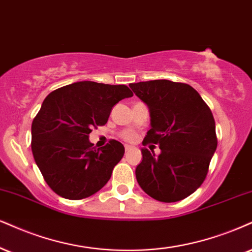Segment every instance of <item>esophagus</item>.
Instances as JSON below:
<instances>
[{
  "label": "esophagus",
  "mask_w": 252,
  "mask_h": 252,
  "mask_svg": "<svg viewBox=\"0 0 252 252\" xmlns=\"http://www.w3.org/2000/svg\"><path fill=\"white\" fill-rule=\"evenodd\" d=\"M133 148H134V146H131V145H125V151H126V152L132 151Z\"/></svg>",
  "instance_id": "34e87169"
}]
</instances>
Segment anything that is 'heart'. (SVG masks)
<instances>
[{
    "label": "heart",
    "mask_w": 252,
    "mask_h": 252,
    "mask_svg": "<svg viewBox=\"0 0 252 252\" xmlns=\"http://www.w3.org/2000/svg\"><path fill=\"white\" fill-rule=\"evenodd\" d=\"M123 138L125 139V140L132 141V140H134V139H135V133H134V132H131V131L125 132V133H124V134H123Z\"/></svg>",
    "instance_id": "b5f03b06"
}]
</instances>
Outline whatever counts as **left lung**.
<instances>
[{
	"label": "left lung",
	"mask_w": 252,
	"mask_h": 252,
	"mask_svg": "<svg viewBox=\"0 0 252 252\" xmlns=\"http://www.w3.org/2000/svg\"><path fill=\"white\" fill-rule=\"evenodd\" d=\"M129 88L150 108L151 129L142 145L151 142L161 150L155 155L142 148L136 181L155 200L181 201L203 183L216 151L212 111L196 90L185 83L150 80Z\"/></svg>",
	"instance_id": "left-lung-1"
}]
</instances>
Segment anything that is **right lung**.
Wrapping results in <instances>:
<instances>
[{
	"label": "right lung",
	"instance_id": "obj_1",
	"mask_svg": "<svg viewBox=\"0 0 252 252\" xmlns=\"http://www.w3.org/2000/svg\"><path fill=\"white\" fill-rule=\"evenodd\" d=\"M132 95L126 85L77 82L44 99L31 125V150L56 194L82 200L106 185L125 148L117 140L95 148L89 134L107 123L117 102Z\"/></svg>",
	"mask_w": 252,
	"mask_h": 252
}]
</instances>
